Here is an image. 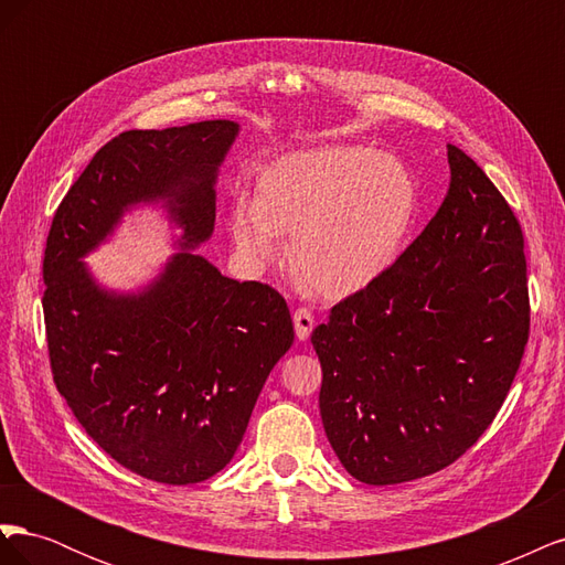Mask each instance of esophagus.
Wrapping results in <instances>:
<instances>
[{"mask_svg":"<svg viewBox=\"0 0 565 565\" xmlns=\"http://www.w3.org/2000/svg\"><path fill=\"white\" fill-rule=\"evenodd\" d=\"M295 330H297V337L301 341L309 339V334L313 330V313H311V309H306V306H299V309L295 311Z\"/></svg>","mask_w":565,"mask_h":565,"instance_id":"obj_1","label":"esophagus"}]
</instances>
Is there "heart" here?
Instances as JSON below:
<instances>
[{
  "label": "heart",
  "instance_id": "b5f03b06",
  "mask_svg": "<svg viewBox=\"0 0 565 565\" xmlns=\"http://www.w3.org/2000/svg\"><path fill=\"white\" fill-rule=\"evenodd\" d=\"M417 212L405 164L370 146L287 152L264 169L256 198L231 200L228 228L247 262L266 264L292 233L289 259L318 295L361 292L396 259Z\"/></svg>",
  "mask_w": 565,
  "mask_h": 565
}]
</instances>
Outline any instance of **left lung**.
<instances>
[{
    "label": "left lung",
    "mask_w": 565,
    "mask_h": 565,
    "mask_svg": "<svg viewBox=\"0 0 565 565\" xmlns=\"http://www.w3.org/2000/svg\"><path fill=\"white\" fill-rule=\"evenodd\" d=\"M448 164L429 226L311 334L324 434L367 486L415 481L465 455L500 413L527 344L519 218L467 152L448 146Z\"/></svg>",
    "instance_id": "8db88e82"
}]
</instances>
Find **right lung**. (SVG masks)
I'll use <instances>...</instances> for the list:
<instances>
[{
	"label": "right lung",
	"mask_w": 565,
	"mask_h": 565,
	"mask_svg": "<svg viewBox=\"0 0 565 565\" xmlns=\"http://www.w3.org/2000/svg\"><path fill=\"white\" fill-rule=\"evenodd\" d=\"M228 119L131 129L98 148L51 221L44 324L54 384L100 450L150 481H207L233 459L259 391L295 341L270 285L231 280L188 252L214 231ZM164 199L184 228L141 296L98 290L78 262L134 201Z\"/></svg>",
	"instance_id": "obj_1"
}]
</instances>
